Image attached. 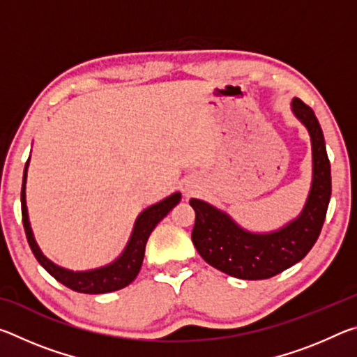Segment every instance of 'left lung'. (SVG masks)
<instances>
[{"label": "left lung", "mask_w": 357, "mask_h": 357, "mask_svg": "<svg viewBox=\"0 0 357 357\" xmlns=\"http://www.w3.org/2000/svg\"><path fill=\"white\" fill-rule=\"evenodd\" d=\"M294 116L305 126L312 140L313 179L302 213L271 233H252L206 202L192 198L195 225L192 243L213 268L243 280L274 277L301 261L321 233L331 200V164L321 126L309 105L294 98Z\"/></svg>", "instance_id": "8db88e82"}]
</instances>
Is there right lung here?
<instances>
[{"label": "right lung", "mask_w": 357, "mask_h": 357, "mask_svg": "<svg viewBox=\"0 0 357 357\" xmlns=\"http://www.w3.org/2000/svg\"><path fill=\"white\" fill-rule=\"evenodd\" d=\"M29 162V159H28ZM28 162L25 165V172H23V184H22V220L23 228H25L28 244L31 247L36 259L44 268L48 274L63 283L70 289L78 293L86 294H104L110 291H116L129 283L135 280V277L140 273L143 257H144V247H146L149 234L153 233L157 223H159L164 217L170 213L172 208L176 206L181 200V193L174 192L170 197L164 198V200L153 204L143 211V213L137 217L134 229H132L130 239L128 245H126L124 252L114 259L113 263L102 266V268L93 269V271H80V273H74V271L59 268L58 264L50 261L44 253L40 252L38 243H36L34 234L31 231L28 220V209H26V172H28Z\"/></svg>", "instance_id": "obj_1"}]
</instances>
